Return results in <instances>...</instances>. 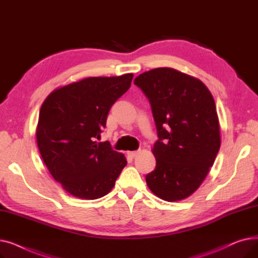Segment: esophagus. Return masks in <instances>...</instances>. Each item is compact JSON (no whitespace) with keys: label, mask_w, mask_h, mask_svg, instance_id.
Here are the masks:
<instances>
[{"label":"esophagus","mask_w":258,"mask_h":258,"mask_svg":"<svg viewBox=\"0 0 258 258\" xmlns=\"http://www.w3.org/2000/svg\"><path fill=\"white\" fill-rule=\"evenodd\" d=\"M139 154V151H134V152H127V155L132 158H135L137 155Z\"/></svg>","instance_id":"1"}]
</instances>
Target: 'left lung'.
Masks as SVG:
<instances>
[{"label": "left lung", "mask_w": 258, "mask_h": 258, "mask_svg": "<svg viewBox=\"0 0 258 258\" xmlns=\"http://www.w3.org/2000/svg\"><path fill=\"white\" fill-rule=\"evenodd\" d=\"M134 83L150 100L159 137L152 148L156 169L146 175V184L167 202L190 197L221 146L212 95L200 79L166 67L144 72Z\"/></svg>", "instance_id": "8db88e82"}]
</instances>
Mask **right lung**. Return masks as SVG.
Here are the masks:
<instances>
[{
  "label": "right lung",
  "instance_id": "right-lung-1",
  "mask_svg": "<svg viewBox=\"0 0 258 258\" xmlns=\"http://www.w3.org/2000/svg\"><path fill=\"white\" fill-rule=\"evenodd\" d=\"M132 73L87 77L52 91L40 107L36 142L54 180L71 196L96 200L110 192L127 164L108 142H97Z\"/></svg>",
  "mask_w": 258,
  "mask_h": 258
}]
</instances>
